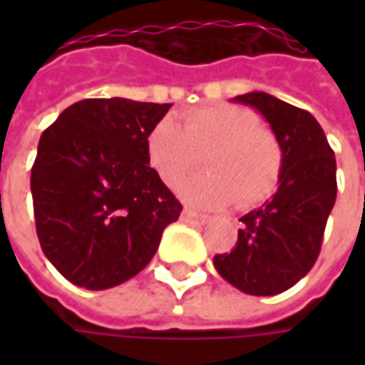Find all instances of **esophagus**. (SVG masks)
Returning a JSON list of instances; mask_svg holds the SVG:
<instances>
[{"label": "esophagus", "mask_w": 365, "mask_h": 365, "mask_svg": "<svg viewBox=\"0 0 365 365\" xmlns=\"http://www.w3.org/2000/svg\"><path fill=\"white\" fill-rule=\"evenodd\" d=\"M182 219L185 221H205V215H201V213H195V211H190V209H185L182 211Z\"/></svg>", "instance_id": "obj_1"}]
</instances>
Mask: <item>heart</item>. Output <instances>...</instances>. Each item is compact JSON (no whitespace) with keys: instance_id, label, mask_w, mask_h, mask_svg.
<instances>
[{"instance_id":"obj_1","label":"heart","mask_w":365,"mask_h":365,"mask_svg":"<svg viewBox=\"0 0 365 365\" xmlns=\"http://www.w3.org/2000/svg\"><path fill=\"white\" fill-rule=\"evenodd\" d=\"M146 154L168 187H178L201 162L207 173L189 180L180 192L192 205L247 209L272 195L284 166L276 133L262 125L247 107L213 103L185 113L182 123L162 118L148 132Z\"/></svg>"}]
</instances>
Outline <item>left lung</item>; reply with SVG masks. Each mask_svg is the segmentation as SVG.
Listing matches in <instances>:
<instances>
[{"label": "left lung", "mask_w": 365, "mask_h": 365, "mask_svg": "<svg viewBox=\"0 0 365 365\" xmlns=\"http://www.w3.org/2000/svg\"><path fill=\"white\" fill-rule=\"evenodd\" d=\"M233 101L258 109L284 152L278 190L245 213L232 252L217 254V272L254 297H272L294 287L313 268L337 197L335 156L319 121L301 107L252 91Z\"/></svg>", "instance_id": "8db88e82"}]
</instances>
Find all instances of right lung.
<instances>
[{"instance_id":"obj_1","label":"right lung","mask_w":365,"mask_h":365,"mask_svg":"<svg viewBox=\"0 0 365 365\" xmlns=\"http://www.w3.org/2000/svg\"><path fill=\"white\" fill-rule=\"evenodd\" d=\"M170 103L83 99L40 135L30 189L44 256L77 287L106 290L154 258L182 205L150 166L146 138Z\"/></svg>"}]
</instances>
